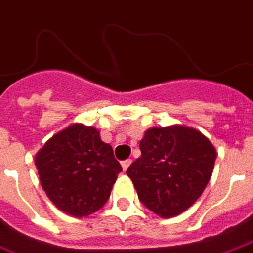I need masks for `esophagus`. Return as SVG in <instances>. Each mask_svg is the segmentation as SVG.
<instances>
[{
    "label": "esophagus",
    "mask_w": 253,
    "mask_h": 253,
    "mask_svg": "<svg viewBox=\"0 0 253 253\" xmlns=\"http://www.w3.org/2000/svg\"><path fill=\"white\" fill-rule=\"evenodd\" d=\"M122 169H123V171H126L127 169H128V166L131 165V160H126V161H123L122 162Z\"/></svg>",
    "instance_id": "obj_1"
}]
</instances>
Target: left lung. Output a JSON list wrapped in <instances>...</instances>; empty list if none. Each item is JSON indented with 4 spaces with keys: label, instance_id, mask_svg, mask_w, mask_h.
Listing matches in <instances>:
<instances>
[{
    "label": "left lung",
    "instance_id": "8db88e82",
    "mask_svg": "<svg viewBox=\"0 0 253 253\" xmlns=\"http://www.w3.org/2000/svg\"><path fill=\"white\" fill-rule=\"evenodd\" d=\"M139 147L142 155L126 173L141 203L162 218L192 207L212 177V142L193 127L173 125L146 130Z\"/></svg>",
    "mask_w": 253,
    "mask_h": 253
}]
</instances>
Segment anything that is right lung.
Instances as JSON below:
<instances>
[{
  "mask_svg": "<svg viewBox=\"0 0 253 253\" xmlns=\"http://www.w3.org/2000/svg\"><path fill=\"white\" fill-rule=\"evenodd\" d=\"M35 165L48 198L69 216L87 217L107 203L122 171L98 128L74 123L37 151Z\"/></svg>",
  "mask_w": 253,
  "mask_h": 253,
  "instance_id": "obj_1",
  "label": "right lung"
}]
</instances>
